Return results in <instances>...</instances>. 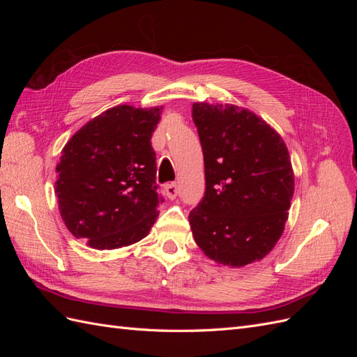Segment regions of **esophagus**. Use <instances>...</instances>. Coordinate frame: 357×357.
<instances>
[{
	"mask_svg": "<svg viewBox=\"0 0 357 357\" xmlns=\"http://www.w3.org/2000/svg\"><path fill=\"white\" fill-rule=\"evenodd\" d=\"M165 192H167V197L169 199H174L177 195H178V186L177 183H168V185L165 186Z\"/></svg>",
	"mask_w": 357,
	"mask_h": 357,
	"instance_id": "esophagus-1",
	"label": "esophagus"
}]
</instances>
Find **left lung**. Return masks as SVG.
Wrapping results in <instances>:
<instances>
[{"label":"left lung","instance_id":"1","mask_svg":"<svg viewBox=\"0 0 357 357\" xmlns=\"http://www.w3.org/2000/svg\"><path fill=\"white\" fill-rule=\"evenodd\" d=\"M204 155V198L189 213L198 247L214 262L261 261L280 240L294 198L287 147L261 117L232 104L195 102Z\"/></svg>","mask_w":357,"mask_h":357}]
</instances>
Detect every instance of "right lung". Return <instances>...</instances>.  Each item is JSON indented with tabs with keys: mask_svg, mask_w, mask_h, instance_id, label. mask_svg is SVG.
Wrapping results in <instances>:
<instances>
[{
	"mask_svg": "<svg viewBox=\"0 0 357 357\" xmlns=\"http://www.w3.org/2000/svg\"><path fill=\"white\" fill-rule=\"evenodd\" d=\"M164 107L117 105L93 117L62 149L56 165L61 218L96 250L131 245L152 229L158 195L152 134Z\"/></svg>",
	"mask_w": 357,
	"mask_h": 357,
	"instance_id": "1",
	"label": "right lung"
}]
</instances>
